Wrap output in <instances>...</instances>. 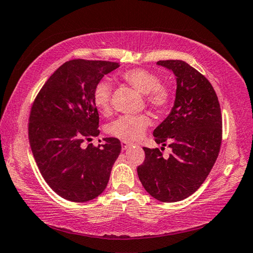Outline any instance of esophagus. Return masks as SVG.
I'll use <instances>...</instances> for the list:
<instances>
[{
    "instance_id": "obj_1",
    "label": "esophagus",
    "mask_w": 253,
    "mask_h": 253,
    "mask_svg": "<svg viewBox=\"0 0 253 253\" xmlns=\"http://www.w3.org/2000/svg\"><path fill=\"white\" fill-rule=\"evenodd\" d=\"M121 144H122V148H123L124 150H126V149H128V148H129V147L131 146V144H130V142H128V141H125V140H123V141L121 142Z\"/></svg>"
}]
</instances>
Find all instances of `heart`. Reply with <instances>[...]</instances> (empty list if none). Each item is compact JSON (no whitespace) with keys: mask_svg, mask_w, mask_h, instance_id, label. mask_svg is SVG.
<instances>
[{"mask_svg":"<svg viewBox=\"0 0 253 253\" xmlns=\"http://www.w3.org/2000/svg\"><path fill=\"white\" fill-rule=\"evenodd\" d=\"M121 79L145 96L146 104L158 112H165L172 103L170 86L160 83V77L145 68H130L123 72ZM95 106L103 115L112 112V84L107 80H100L93 89ZM150 118L145 114L124 115L107 126V131L123 140H137L144 135L149 126Z\"/></svg>","mask_w":253,"mask_h":253,"instance_id":"b5f03b06","label":"heart"}]
</instances>
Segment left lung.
<instances>
[{
    "label": "left lung",
    "instance_id": "1",
    "mask_svg": "<svg viewBox=\"0 0 253 253\" xmlns=\"http://www.w3.org/2000/svg\"><path fill=\"white\" fill-rule=\"evenodd\" d=\"M157 64L177 80L171 112L154 130L155 141L169 142L172 153L164 158L160 149L144 147L145 160L137 172L155 199L176 203L194 194L212 169L221 146L222 116L212 85L196 68L179 59Z\"/></svg>",
    "mask_w": 253,
    "mask_h": 253
}]
</instances>
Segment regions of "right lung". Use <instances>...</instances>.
<instances>
[{"label": "right lung", "instance_id": "add662e5", "mask_svg": "<svg viewBox=\"0 0 253 253\" xmlns=\"http://www.w3.org/2000/svg\"><path fill=\"white\" fill-rule=\"evenodd\" d=\"M117 67L115 62L72 59L53 73L32 104V153L47 185L66 200L85 203L98 197L121 154V141L114 137L83 147L99 134L94 87Z\"/></svg>", "mask_w": 253, "mask_h": 253}]
</instances>
